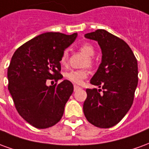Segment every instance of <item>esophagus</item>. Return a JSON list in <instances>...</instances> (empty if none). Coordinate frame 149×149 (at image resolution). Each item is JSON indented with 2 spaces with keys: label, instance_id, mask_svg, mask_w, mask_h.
Listing matches in <instances>:
<instances>
[{
  "label": "esophagus",
  "instance_id": "34e87169",
  "mask_svg": "<svg viewBox=\"0 0 149 149\" xmlns=\"http://www.w3.org/2000/svg\"><path fill=\"white\" fill-rule=\"evenodd\" d=\"M81 87H79L78 85H74V91L76 92V91H77L79 90V89H81Z\"/></svg>",
  "mask_w": 149,
  "mask_h": 149
}]
</instances>
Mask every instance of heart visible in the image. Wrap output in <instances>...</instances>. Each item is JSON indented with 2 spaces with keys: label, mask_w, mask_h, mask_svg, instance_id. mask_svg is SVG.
<instances>
[{
  "label": "heart",
  "mask_w": 149,
  "mask_h": 149,
  "mask_svg": "<svg viewBox=\"0 0 149 149\" xmlns=\"http://www.w3.org/2000/svg\"><path fill=\"white\" fill-rule=\"evenodd\" d=\"M80 51L86 56H88L87 59L84 61V66H87V65L88 66H92L93 63L92 56H93L94 53H95V49H94L93 46L91 44L86 43V44H84L80 47ZM60 62L64 66L67 65V62H68V52L67 51H65L63 52L61 60H60ZM87 77L88 72L84 69L69 70L65 73V77L67 78V80L77 84H82L84 79Z\"/></svg>",
  "instance_id": "obj_1"
}]
</instances>
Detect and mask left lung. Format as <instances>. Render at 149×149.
Returning a JSON list of instances; mask_svg holds the SVG:
<instances>
[{
	"label": "left lung",
	"mask_w": 149,
	"mask_h": 149,
	"mask_svg": "<svg viewBox=\"0 0 149 149\" xmlns=\"http://www.w3.org/2000/svg\"><path fill=\"white\" fill-rule=\"evenodd\" d=\"M98 43L101 63L90 83L101 89L87 88L83 110L88 121L96 127L111 128L130 109L138 84L137 61L128 44L104 29L84 35Z\"/></svg>",
	"instance_id": "obj_1"
}]
</instances>
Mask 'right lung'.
<instances>
[{"label": "right lung", "mask_w": 149, "mask_h": 149, "mask_svg": "<svg viewBox=\"0 0 149 149\" xmlns=\"http://www.w3.org/2000/svg\"><path fill=\"white\" fill-rule=\"evenodd\" d=\"M77 37V33H42L24 43L12 56L8 90L18 113L35 128L52 127L64 114L73 85L68 80L49 86L47 81L63 78L60 60Z\"/></svg>", "instance_id": "obj_1"}]
</instances>
